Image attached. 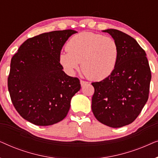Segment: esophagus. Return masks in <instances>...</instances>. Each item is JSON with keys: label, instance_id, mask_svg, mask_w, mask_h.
<instances>
[{"label": "esophagus", "instance_id": "esophagus-1", "mask_svg": "<svg viewBox=\"0 0 158 158\" xmlns=\"http://www.w3.org/2000/svg\"><path fill=\"white\" fill-rule=\"evenodd\" d=\"M81 86H84V85H87L88 84V82L87 81H83V80H81Z\"/></svg>", "mask_w": 158, "mask_h": 158}]
</instances>
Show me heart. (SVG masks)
I'll list each match as a JSON object with an SVG mask.
<instances>
[{
  "label": "heart",
  "mask_w": 158,
  "mask_h": 158,
  "mask_svg": "<svg viewBox=\"0 0 158 158\" xmlns=\"http://www.w3.org/2000/svg\"><path fill=\"white\" fill-rule=\"evenodd\" d=\"M68 52L60 53V62L73 74L80 62L86 76L102 80L111 74L118 58V46L113 38L93 32H82L73 36L66 44Z\"/></svg>",
  "instance_id": "heart-1"
}]
</instances>
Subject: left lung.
Wrapping results in <instances>:
<instances>
[{
  "instance_id": "left-lung-1",
  "label": "left lung",
  "mask_w": 158,
  "mask_h": 158,
  "mask_svg": "<svg viewBox=\"0 0 158 158\" xmlns=\"http://www.w3.org/2000/svg\"><path fill=\"white\" fill-rule=\"evenodd\" d=\"M117 42L118 58L111 74L92 83V111L96 119L113 128L132 123L148 99L151 71L146 53L137 41L118 30H103Z\"/></svg>"
}]
</instances>
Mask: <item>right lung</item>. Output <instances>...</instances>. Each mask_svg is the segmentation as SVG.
I'll return each mask as SVG.
<instances>
[{
	"label": "right lung",
	"mask_w": 158,
	"mask_h": 158,
	"mask_svg": "<svg viewBox=\"0 0 158 158\" xmlns=\"http://www.w3.org/2000/svg\"><path fill=\"white\" fill-rule=\"evenodd\" d=\"M76 32L54 31L29 38L11 58L8 91L15 109L28 122L49 126L68 114L81 84L62 70L59 57L64 43Z\"/></svg>",
	"instance_id": "obj_1"
}]
</instances>
